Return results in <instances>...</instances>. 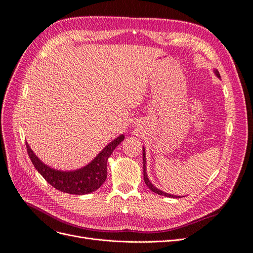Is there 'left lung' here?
<instances>
[{
    "mask_svg": "<svg viewBox=\"0 0 253 253\" xmlns=\"http://www.w3.org/2000/svg\"><path fill=\"white\" fill-rule=\"evenodd\" d=\"M213 72H214V75L219 79L221 78V76H219V73H218V71L216 70V69H214L213 70ZM143 172H144V181H145V184L147 185V187L148 188L151 190V191H153L154 193H157V194H160V195H163V197H167V198H173V199H176V198H181V197H178V195H173V194H169V193H166V192H164V191H162V190H160V189H158L156 186H154L150 181H149V178H148V175H147V172H146V152H145V148L143 147Z\"/></svg>",
    "mask_w": 253,
    "mask_h": 253,
    "instance_id": "obj_1",
    "label": "left lung"
}]
</instances>
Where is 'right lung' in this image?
<instances>
[{
    "label": "right lung",
    "instance_id": "add662e5",
    "mask_svg": "<svg viewBox=\"0 0 253 253\" xmlns=\"http://www.w3.org/2000/svg\"><path fill=\"white\" fill-rule=\"evenodd\" d=\"M124 138V134H120L106 146L89 164L71 171H62L47 166L36 156L27 142L26 148L32 164L39 173L55 189L70 194L83 195L95 191L103 185L107 177V161L112 151Z\"/></svg>",
    "mask_w": 253,
    "mask_h": 253
}]
</instances>
